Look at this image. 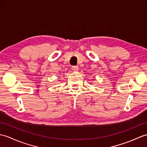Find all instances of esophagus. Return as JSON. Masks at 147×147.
I'll return each instance as SVG.
<instances>
[{"label": "esophagus", "instance_id": "obj_1", "mask_svg": "<svg viewBox=\"0 0 147 147\" xmlns=\"http://www.w3.org/2000/svg\"><path fill=\"white\" fill-rule=\"evenodd\" d=\"M72 70L75 71V72H76V71H78V67H77V66H73L72 67Z\"/></svg>", "mask_w": 147, "mask_h": 147}]
</instances>
